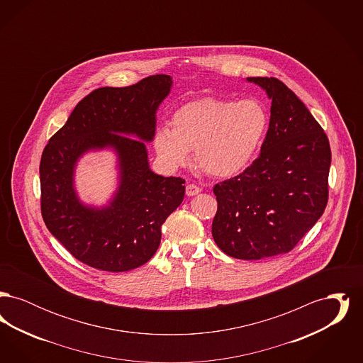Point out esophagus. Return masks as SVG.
<instances>
[{
    "label": "esophagus",
    "instance_id": "1",
    "mask_svg": "<svg viewBox=\"0 0 363 363\" xmlns=\"http://www.w3.org/2000/svg\"><path fill=\"white\" fill-rule=\"evenodd\" d=\"M200 191H201V189H200L197 185H194V184L186 185V194H188V196H196V194H199Z\"/></svg>",
    "mask_w": 363,
    "mask_h": 363
}]
</instances>
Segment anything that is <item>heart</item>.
<instances>
[{
	"label": "heart",
	"mask_w": 363,
	"mask_h": 363,
	"mask_svg": "<svg viewBox=\"0 0 363 363\" xmlns=\"http://www.w3.org/2000/svg\"><path fill=\"white\" fill-rule=\"evenodd\" d=\"M172 127L160 126L154 148L170 169L185 166L196 151L200 170L230 178L242 173L257 155L269 128L267 108L255 99L240 102L201 98L179 106Z\"/></svg>",
	"instance_id": "obj_1"
}]
</instances>
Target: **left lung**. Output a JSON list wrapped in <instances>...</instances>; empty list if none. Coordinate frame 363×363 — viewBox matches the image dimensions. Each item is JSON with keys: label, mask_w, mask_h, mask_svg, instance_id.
<instances>
[{"label": "left lung", "mask_w": 363, "mask_h": 363, "mask_svg": "<svg viewBox=\"0 0 363 363\" xmlns=\"http://www.w3.org/2000/svg\"><path fill=\"white\" fill-rule=\"evenodd\" d=\"M265 89L271 120L259 156L243 173L213 186L212 237L240 259L289 253L328 203L330 147L320 123L275 77H247Z\"/></svg>", "instance_id": "8db88e82"}]
</instances>
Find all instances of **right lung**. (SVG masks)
<instances>
[{
  "instance_id": "obj_1",
  "label": "right lung",
  "mask_w": 363,
  "mask_h": 363,
  "mask_svg": "<svg viewBox=\"0 0 363 363\" xmlns=\"http://www.w3.org/2000/svg\"><path fill=\"white\" fill-rule=\"evenodd\" d=\"M172 84L170 76L154 74L133 86L92 91L43 150L42 218L70 255L88 267L125 272L150 261L162 225L184 200L185 179L154 173L144 144L154 138L156 110ZM104 147L118 152L121 186L107 208H88L72 186L74 167L86 150Z\"/></svg>"
}]
</instances>
